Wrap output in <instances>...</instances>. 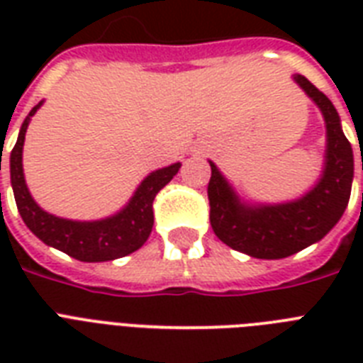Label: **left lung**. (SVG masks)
I'll return each mask as SVG.
<instances>
[{"label": "left lung", "instance_id": "1", "mask_svg": "<svg viewBox=\"0 0 363 363\" xmlns=\"http://www.w3.org/2000/svg\"><path fill=\"white\" fill-rule=\"evenodd\" d=\"M292 79L318 107L326 124L322 173L307 192L279 203L247 201L209 160L207 194L213 232L224 245L252 258H286L326 238L341 220L352 190L354 154L343 133L337 111L303 75H292Z\"/></svg>", "mask_w": 363, "mask_h": 363}]
</instances>
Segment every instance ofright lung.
<instances>
[{
	"label": "right lung",
	"instance_id": "1",
	"mask_svg": "<svg viewBox=\"0 0 363 363\" xmlns=\"http://www.w3.org/2000/svg\"><path fill=\"white\" fill-rule=\"evenodd\" d=\"M45 99L30 111L18 131V139L14 145L9 169H11V186H13L14 201L18 207L22 220L35 238L45 245L58 248L69 254L71 258L81 262H109L135 252L148 239L154 226L152 201L156 194L173 179L181 169V162L165 165L162 169L148 173L135 192L131 194L128 203L115 215L98 218V220H71L48 213L37 203L26 184L24 167H22V150H24L26 130ZM1 165V158H0ZM1 171V167H0ZM1 196V194H0Z\"/></svg>",
	"mask_w": 363,
	"mask_h": 363
}]
</instances>
